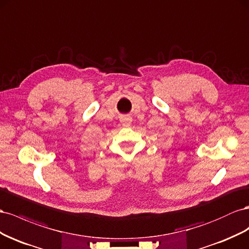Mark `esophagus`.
<instances>
[{
  "mask_svg": "<svg viewBox=\"0 0 249 249\" xmlns=\"http://www.w3.org/2000/svg\"><path fill=\"white\" fill-rule=\"evenodd\" d=\"M121 123H122L123 125H130L131 118L130 117H124L122 120H121Z\"/></svg>",
  "mask_w": 249,
  "mask_h": 249,
  "instance_id": "obj_1",
  "label": "esophagus"
}]
</instances>
